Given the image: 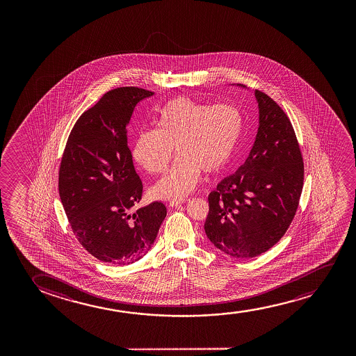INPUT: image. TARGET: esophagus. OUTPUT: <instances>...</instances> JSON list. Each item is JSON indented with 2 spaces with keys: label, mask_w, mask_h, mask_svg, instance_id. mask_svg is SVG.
<instances>
[{
  "label": "esophagus",
  "mask_w": 356,
  "mask_h": 356,
  "mask_svg": "<svg viewBox=\"0 0 356 356\" xmlns=\"http://www.w3.org/2000/svg\"><path fill=\"white\" fill-rule=\"evenodd\" d=\"M187 202H190L188 198H186V200H171L169 202V207H179V205L185 204Z\"/></svg>",
  "instance_id": "esophagus-1"
}]
</instances>
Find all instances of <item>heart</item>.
<instances>
[{"label": "heart", "mask_w": 356, "mask_h": 356, "mask_svg": "<svg viewBox=\"0 0 356 356\" xmlns=\"http://www.w3.org/2000/svg\"><path fill=\"white\" fill-rule=\"evenodd\" d=\"M243 130V114L234 104L176 97L159 109L156 129L138 132L132 153L143 169L161 174L176 147L177 161L152 193L161 200L181 198L195 190L202 171L216 172L229 164Z\"/></svg>", "instance_id": "b5f03b06"}]
</instances>
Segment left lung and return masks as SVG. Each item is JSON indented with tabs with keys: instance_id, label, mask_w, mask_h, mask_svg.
<instances>
[{
	"instance_id": "1",
	"label": "left lung",
	"mask_w": 356,
	"mask_h": 356,
	"mask_svg": "<svg viewBox=\"0 0 356 356\" xmlns=\"http://www.w3.org/2000/svg\"><path fill=\"white\" fill-rule=\"evenodd\" d=\"M259 129L247 161L208 197L205 234L234 258L265 253L297 213L304 163L292 122L266 93L255 90Z\"/></svg>"
}]
</instances>
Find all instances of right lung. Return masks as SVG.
I'll return each mask as SVG.
<instances>
[{"instance_id":"add662e5","label":"right lung","mask_w":356,"mask_h":356,"mask_svg":"<svg viewBox=\"0 0 356 356\" xmlns=\"http://www.w3.org/2000/svg\"><path fill=\"white\" fill-rule=\"evenodd\" d=\"M153 95L135 86L104 93L74 124L64 148L58 172L64 211L80 244L103 263L140 260L165 219L161 202L132 209L143 185L127 146V125L137 103Z\"/></svg>"}]
</instances>
